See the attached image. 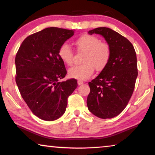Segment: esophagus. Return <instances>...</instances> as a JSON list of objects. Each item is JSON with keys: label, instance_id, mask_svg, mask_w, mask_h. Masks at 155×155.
<instances>
[{"label": "esophagus", "instance_id": "esophagus-1", "mask_svg": "<svg viewBox=\"0 0 155 155\" xmlns=\"http://www.w3.org/2000/svg\"><path fill=\"white\" fill-rule=\"evenodd\" d=\"M78 85H81L83 84V82L82 81V80H78Z\"/></svg>", "mask_w": 155, "mask_h": 155}]
</instances>
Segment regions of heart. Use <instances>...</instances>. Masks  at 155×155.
<instances>
[{
	"label": "heart",
	"mask_w": 155,
	"mask_h": 155,
	"mask_svg": "<svg viewBox=\"0 0 155 155\" xmlns=\"http://www.w3.org/2000/svg\"><path fill=\"white\" fill-rule=\"evenodd\" d=\"M78 51L84 52L82 62L84 64L73 66L68 70V76L73 79L86 80L94 73V68L101 71L107 66L111 58V48L108 43L101 42L93 35L84 34L75 40ZM60 59L65 64H73L74 52L68 44L61 45L58 50Z\"/></svg>",
	"instance_id": "1"
}]
</instances>
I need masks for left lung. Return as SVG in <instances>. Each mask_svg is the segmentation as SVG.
<instances>
[{
  "mask_svg": "<svg viewBox=\"0 0 155 155\" xmlns=\"http://www.w3.org/2000/svg\"><path fill=\"white\" fill-rule=\"evenodd\" d=\"M104 37L111 48L107 66L89 82V110L99 118H113L120 115L129 103L138 76L137 58L131 42L112 29L99 27L89 31Z\"/></svg>",
  "mask_w": 155,
  "mask_h": 155,
  "instance_id": "1",
  "label": "left lung"
}]
</instances>
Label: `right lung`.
Instances as JSON below:
<instances>
[{"label": "right lung", "instance_id": "right-lung-1", "mask_svg": "<svg viewBox=\"0 0 155 155\" xmlns=\"http://www.w3.org/2000/svg\"><path fill=\"white\" fill-rule=\"evenodd\" d=\"M74 33L57 27L45 28L26 38L17 52L18 89L31 112L41 120L53 121L64 115L68 98L78 87L73 78L59 82L67 71L58 50Z\"/></svg>", "mask_w": 155, "mask_h": 155}]
</instances>
